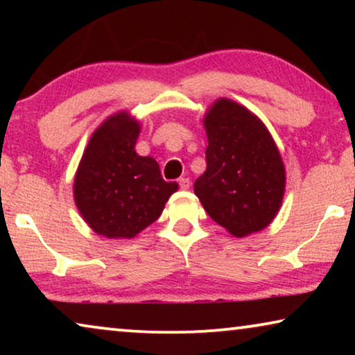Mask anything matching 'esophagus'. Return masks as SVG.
<instances>
[{
  "mask_svg": "<svg viewBox=\"0 0 355 355\" xmlns=\"http://www.w3.org/2000/svg\"><path fill=\"white\" fill-rule=\"evenodd\" d=\"M178 184H179V187L186 191V189L191 187V179H189V178H179Z\"/></svg>",
  "mask_w": 355,
  "mask_h": 355,
  "instance_id": "obj_1",
  "label": "esophagus"
}]
</instances>
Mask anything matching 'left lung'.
Here are the masks:
<instances>
[{"label":"left lung","mask_w":355,"mask_h":355,"mask_svg":"<svg viewBox=\"0 0 355 355\" xmlns=\"http://www.w3.org/2000/svg\"><path fill=\"white\" fill-rule=\"evenodd\" d=\"M207 171L193 192L213 221L244 237L268 226L283 202L286 173L263 123L244 106L221 98L203 119Z\"/></svg>","instance_id":"8db88e82"}]
</instances>
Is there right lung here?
Here are the masks:
<instances>
[{
	"label": "right lung",
	"mask_w": 355,
	"mask_h": 355,
	"mask_svg": "<svg viewBox=\"0 0 355 355\" xmlns=\"http://www.w3.org/2000/svg\"><path fill=\"white\" fill-rule=\"evenodd\" d=\"M140 125L128 113L111 116L95 130L74 181L80 215L96 234L130 239L162 215L178 191L158 163L135 153Z\"/></svg>",
	"instance_id": "right-lung-1"
}]
</instances>
